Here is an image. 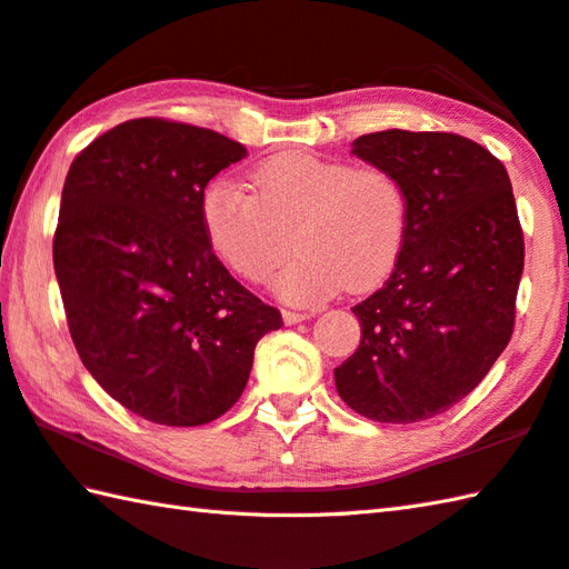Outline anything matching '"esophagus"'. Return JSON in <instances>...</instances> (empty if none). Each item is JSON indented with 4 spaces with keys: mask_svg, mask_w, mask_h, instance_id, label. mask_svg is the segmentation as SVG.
<instances>
[{
    "mask_svg": "<svg viewBox=\"0 0 569 569\" xmlns=\"http://www.w3.org/2000/svg\"><path fill=\"white\" fill-rule=\"evenodd\" d=\"M313 316H316V310H283V320H286V326H296V322L310 320Z\"/></svg>",
    "mask_w": 569,
    "mask_h": 569,
    "instance_id": "esophagus-1",
    "label": "esophagus"
}]
</instances>
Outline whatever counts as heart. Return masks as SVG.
I'll return each instance as SVG.
<instances>
[{
    "label": "heart",
    "mask_w": 569,
    "mask_h": 569,
    "mask_svg": "<svg viewBox=\"0 0 569 569\" xmlns=\"http://www.w3.org/2000/svg\"><path fill=\"white\" fill-rule=\"evenodd\" d=\"M251 187L219 180L202 199L211 249L237 276L269 281L288 256V236L298 256L276 278L288 303H320L345 286L370 291L395 271L411 202L392 167L283 152L256 167Z\"/></svg>",
    "instance_id": "b5f03b06"
}]
</instances>
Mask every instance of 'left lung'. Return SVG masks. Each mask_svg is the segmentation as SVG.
<instances>
[{
    "label": "left lung",
    "mask_w": 569,
    "mask_h": 569,
    "mask_svg": "<svg viewBox=\"0 0 569 569\" xmlns=\"http://www.w3.org/2000/svg\"><path fill=\"white\" fill-rule=\"evenodd\" d=\"M352 152L402 174L411 219L392 276L352 308L362 340L336 387L358 415L411 425L473 392L513 336L516 197L503 162L456 132H370Z\"/></svg>",
    "instance_id": "obj_1"
}]
</instances>
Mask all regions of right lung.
<instances>
[{
	"label": "right lung",
	"mask_w": 569,
	"mask_h": 569,
	"mask_svg": "<svg viewBox=\"0 0 569 569\" xmlns=\"http://www.w3.org/2000/svg\"><path fill=\"white\" fill-rule=\"evenodd\" d=\"M247 148L214 130L136 118L76 154L53 271L78 358L132 415L199 427L247 387L253 350L283 326L211 251L204 187Z\"/></svg>",
	"instance_id": "add662e5"
}]
</instances>
